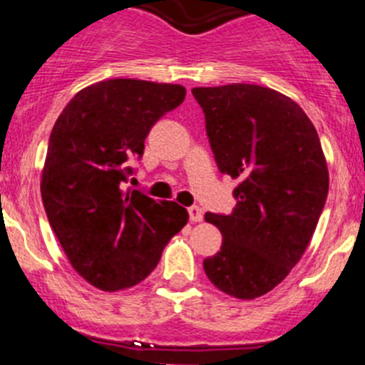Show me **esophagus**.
I'll return each mask as SVG.
<instances>
[{"mask_svg":"<svg viewBox=\"0 0 365 365\" xmlns=\"http://www.w3.org/2000/svg\"><path fill=\"white\" fill-rule=\"evenodd\" d=\"M188 214H190V221H192V222H201L202 221V210L199 208V206H190Z\"/></svg>","mask_w":365,"mask_h":365,"instance_id":"34e87169","label":"esophagus"}]
</instances>
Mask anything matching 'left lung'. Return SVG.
<instances>
[{
    "mask_svg": "<svg viewBox=\"0 0 365 365\" xmlns=\"http://www.w3.org/2000/svg\"><path fill=\"white\" fill-rule=\"evenodd\" d=\"M222 173L240 179L230 215L208 214L222 245L202 261L225 294H267L302 259L329 192L314 124L294 100L256 83L193 87Z\"/></svg>",
    "mask_w": 365,
    "mask_h": 365,
    "instance_id": "8db88e82",
    "label": "left lung"
}]
</instances>
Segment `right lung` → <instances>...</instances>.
Listing matches in <instances>:
<instances>
[{
	"label": "right lung",
	"instance_id": "1",
	"mask_svg": "<svg viewBox=\"0 0 365 365\" xmlns=\"http://www.w3.org/2000/svg\"><path fill=\"white\" fill-rule=\"evenodd\" d=\"M179 83L109 78L83 87L58 117L41 170V201L71 267L115 292L146 279L188 222L175 201L124 190L151 125L185 100Z\"/></svg>",
	"mask_w": 365,
	"mask_h": 365
}]
</instances>
